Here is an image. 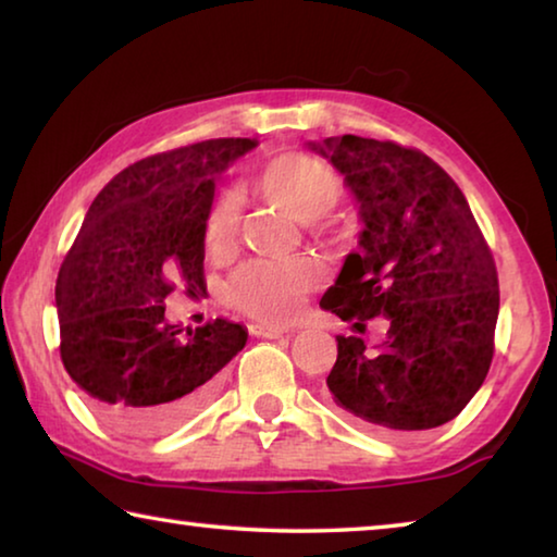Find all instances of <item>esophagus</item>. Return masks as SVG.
<instances>
[{
	"instance_id": "1",
	"label": "esophagus",
	"mask_w": 557,
	"mask_h": 557,
	"mask_svg": "<svg viewBox=\"0 0 557 557\" xmlns=\"http://www.w3.org/2000/svg\"><path fill=\"white\" fill-rule=\"evenodd\" d=\"M248 332H250L252 336H258V338H277V336H282V334H287L289 329H287V326H277V324H262V322H256V324L248 326Z\"/></svg>"
}]
</instances>
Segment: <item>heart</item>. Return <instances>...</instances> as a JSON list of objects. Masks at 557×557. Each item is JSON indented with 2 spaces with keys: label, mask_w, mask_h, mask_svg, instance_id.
Returning <instances> with one entry per match:
<instances>
[{
  "label": "heart",
  "mask_w": 557,
  "mask_h": 557,
  "mask_svg": "<svg viewBox=\"0 0 557 557\" xmlns=\"http://www.w3.org/2000/svg\"><path fill=\"white\" fill-rule=\"evenodd\" d=\"M262 191L282 211L297 221H314L338 199V178L332 169L307 154H285L270 162L260 178ZM240 203L233 191L213 203L206 219V245L211 252H225L238 231ZM322 280V268L309 258L250 260L233 272L228 301L245 314L265 322H287L301 309L305 295Z\"/></svg>",
  "instance_id": "obj_1"
}]
</instances>
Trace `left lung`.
I'll use <instances>...</instances> for the list:
<instances>
[{
    "label": "left lung",
    "instance_id": "8db88e82",
    "mask_svg": "<svg viewBox=\"0 0 557 557\" xmlns=\"http://www.w3.org/2000/svg\"><path fill=\"white\" fill-rule=\"evenodd\" d=\"M307 147L344 176L363 223L319 305L358 329L391 319L375 351L336 336L332 400L385 437L445 425L482 388L498 319L496 265L465 194L418 149L356 135Z\"/></svg>",
    "mask_w": 557,
    "mask_h": 557
}]
</instances>
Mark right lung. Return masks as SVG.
<instances>
[{
	"instance_id": "right-lung-1",
	"label": "right lung",
	"mask_w": 557,
	"mask_h": 557,
	"mask_svg": "<svg viewBox=\"0 0 557 557\" xmlns=\"http://www.w3.org/2000/svg\"><path fill=\"white\" fill-rule=\"evenodd\" d=\"M256 139H206L154 154L112 178L65 256L55 307L61 358L92 408L132 437H157L211 400L223 366L248 342L228 319L166 322L182 280L206 289V219L219 176Z\"/></svg>"
}]
</instances>
